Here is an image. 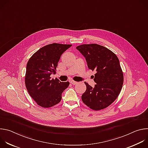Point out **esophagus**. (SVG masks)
Wrapping results in <instances>:
<instances>
[{"mask_svg": "<svg viewBox=\"0 0 148 148\" xmlns=\"http://www.w3.org/2000/svg\"><path fill=\"white\" fill-rule=\"evenodd\" d=\"M70 83H71V84H73V85H75V84H77V82L74 81H73V80H72V81H70Z\"/></svg>", "mask_w": 148, "mask_h": 148, "instance_id": "esophagus-1", "label": "esophagus"}]
</instances>
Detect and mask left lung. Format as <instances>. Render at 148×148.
I'll return each instance as SVG.
<instances>
[{"instance_id": "left-lung-1", "label": "left lung", "mask_w": 148, "mask_h": 148, "mask_svg": "<svg viewBox=\"0 0 148 148\" xmlns=\"http://www.w3.org/2000/svg\"><path fill=\"white\" fill-rule=\"evenodd\" d=\"M76 49L85 57L89 69L95 70L94 87L85 82L87 89L82 102L93 110L108 107L119 95L123 75L117 56L111 50L97 44L82 45Z\"/></svg>"}]
</instances>
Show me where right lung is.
I'll list each match as a JSON object with an SVG mask.
<instances>
[{"label": "right lung", "mask_w": 148, "mask_h": 148, "mask_svg": "<svg viewBox=\"0 0 148 148\" xmlns=\"http://www.w3.org/2000/svg\"><path fill=\"white\" fill-rule=\"evenodd\" d=\"M71 45L53 43L37 51L29 59L26 66L25 84L31 97L40 107L50 108L58 103L61 95L69 86V82L54 79L51 74L56 73L62 54Z\"/></svg>", "instance_id": "1"}]
</instances>
